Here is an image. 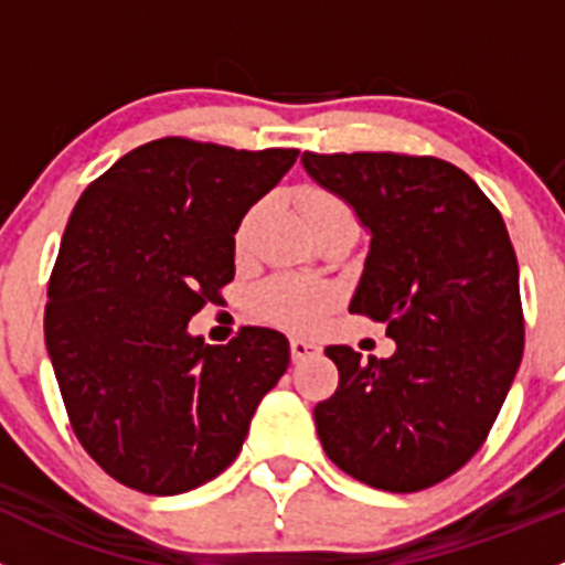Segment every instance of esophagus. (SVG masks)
Returning a JSON list of instances; mask_svg holds the SVG:
<instances>
[{
  "label": "esophagus",
  "mask_w": 565,
  "mask_h": 565,
  "mask_svg": "<svg viewBox=\"0 0 565 565\" xmlns=\"http://www.w3.org/2000/svg\"><path fill=\"white\" fill-rule=\"evenodd\" d=\"M289 350H292L295 361H303V359H309V355L320 353V344L311 342V339H303V337H292V342H289Z\"/></svg>",
  "instance_id": "obj_1"
}]
</instances>
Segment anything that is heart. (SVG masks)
Here are the masks:
<instances>
[{
	"label": "heart",
	"mask_w": 565,
	"mask_h": 565,
	"mask_svg": "<svg viewBox=\"0 0 565 565\" xmlns=\"http://www.w3.org/2000/svg\"><path fill=\"white\" fill-rule=\"evenodd\" d=\"M262 210H265L262 204L250 206L243 221H239L237 234H234V248H237V254L248 250ZM303 212L306 221L317 223L328 215H337V212H348V206L337 195L326 193V190H309L303 195ZM331 289L322 287V284L300 276H278L270 278L256 292V309L267 320L281 322L287 328H298V331H309V328H315L322 320L326 309L331 306Z\"/></svg>",
	"instance_id": "b5f03b06"
}]
</instances>
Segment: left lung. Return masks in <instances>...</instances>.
Wrapping results in <instances>:
<instances>
[{
    "instance_id": "left-lung-1",
    "label": "left lung",
    "mask_w": 565,
    "mask_h": 565,
    "mask_svg": "<svg viewBox=\"0 0 565 565\" xmlns=\"http://www.w3.org/2000/svg\"><path fill=\"white\" fill-rule=\"evenodd\" d=\"M306 173L370 234L353 315L386 322L388 359L331 344L333 397L315 408L326 456L394 494L441 483L489 436L524 350L519 265L497 206L436 157L311 154Z\"/></svg>"
}]
</instances>
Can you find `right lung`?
<instances>
[{
  "label": "right lung",
  "mask_w": 565,
  "mask_h": 565,
  "mask_svg": "<svg viewBox=\"0 0 565 565\" xmlns=\"http://www.w3.org/2000/svg\"><path fill=\"white\" fill-rule=\"evenodd\" d=\"M295 160L162 137L76 201L43 333L71 428L118 483L171 497L217 478L287 372L284 333L248 326L206 344L188 322L221 300L239 221Z\"/></svg>",
  "instance_id": "1"
}]
</instances>
